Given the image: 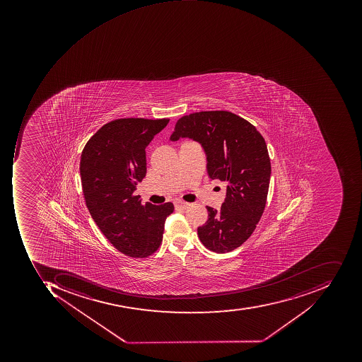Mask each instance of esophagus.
Here are the masks:
<instances>
[{
    "label": "esophagus",
    "instance_id": "34e87169",
    "mask_svg": "<svg viewBox=\"0 0 362 362\" xmlns=\"http://www.w3.org/2000/svg\"><path fill=\"white\" fill-rule=\"evenodd\" d=\"M189 206L190 204H188V202H184V201H176L175 202L176 209H187Z\"/></svg>",
    "mask_w": 362,
    "mask_h": 362
}]
</instances>
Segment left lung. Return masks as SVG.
Returning <instances> with one entry per match:
<instances>
[{
  "label": "left lung",
  "instance_id": "obj_1",
  "mask_svg": "<svg viewBox=\"0 0 362 362\" xmlns=\"http://www.w3.org/2000/svg\"><path fill=\"white\" fill-rule=\"evenodd\" d=\"M188 137L206 154L211 180L226 182L220 210L206 206L198 227L201 243L216 253L238 248L251 236L267 204L271 162L264 138L245 118L228 111H204L178 119L170 140Z\"/></svg>",
  "mask_w": 362,
  "mask_h": 362
}]
</instances>
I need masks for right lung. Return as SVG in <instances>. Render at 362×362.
Returning <instances> with one entry per match:
<instances>
[{
    "label": "right lung",
    "mask_w": 362,
    "mask_h": 362,
    "mask_svg": "<svg viewBox=\"0 0 362 362\" xmlns=\"http://www.w3.org/2000/svg\"><path fill=\"white\" fill-rule=\"evenodd\" d=\"M168 122L118 118L102 126L81 152L86 206L114 248L133 258H147L158 250L164 223L174 211L172 202L142 204L135 194L147 173L146 148Z\"/></svg>",
    "instance_id": "add662e5"
}]
</instances>
